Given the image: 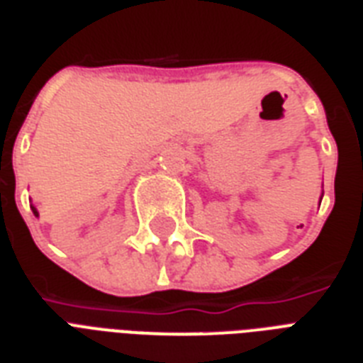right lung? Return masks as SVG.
I'll list each match as a JSON object with an SVG mask.
<instances>
[{"label": "right lung", "mask_w": 363, "mask_h": 363, "mask_svg": "<svg viewBox=\"0 0 363 363\" xmlns=\"http://www.w3.org/2000/svg\"><path fill=\"white\" fill-rule=\"evenodd\" d=\"M31 211H33V215H35V216H39V213H37V209H35V207H31Z\"/></svg>", "instance_id": "add662e5"}]
</instances>
